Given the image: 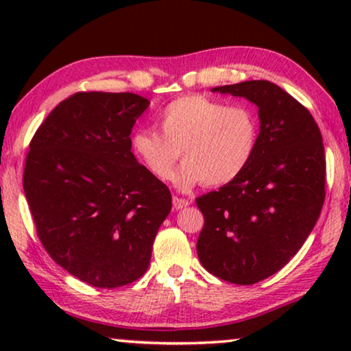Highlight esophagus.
Instances as JSON below:
<instances>
[{"label": "esophagus", "instance_id": "1", "mask_svg": "<svg viewBox=\"0 0 351 351\" xmlns=\"http://www.w3.org/2000/svg\"><path fill=\"white\" fill-rule=\"evenodd\" d=\"M172 204H174L176 210H179V209L186 208V206H190L191 201L185 198H179V196H174V198H172Z\"/></svg>", "mask_w": 351, "mask_h": 351}]
</instances>
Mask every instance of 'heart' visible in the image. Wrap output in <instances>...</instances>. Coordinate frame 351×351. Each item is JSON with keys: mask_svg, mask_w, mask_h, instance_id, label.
<instances>
[{"mask_svg": "<svg viewBox=\"0 0 351 351\" xmlns=\"http://www.w3.org/2000/svg\"><path fill=\"white\" fill-rule=\"evenodd\" d=\"M160 134L137 131L131 148L143 167L161 182L174 177L179 153L184 166L180 189L230 184L256 155L261 124L251 105H227L208 95H184L167 104L156 118Z\"/></svg>", "mask_w": 351, "mask_h": 351, "instance_id": "heart-1", "label": "heart"}]
</instances>
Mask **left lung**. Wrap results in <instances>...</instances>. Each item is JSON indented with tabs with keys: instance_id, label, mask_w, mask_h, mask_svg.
Listing matches in <instances>:
<instances>
[{
	"instance_id": "1",
	"label": "left lung",
	"mask_w": 351,
	"mask_h": 351,
	"mask_svg": "<svg viewBox=\"0 0 351 351\" xmlns=\"http://www.w3.org/2000/svg\"><path fill=\"white\" fill-rule=\"evenodd\" d=\"M213 90L258 107L261 132L246 171L196 198L204 217L196 252L209 273L256 285L280 271L308 238L326 198V156L311 113L265 80Z\"/></svg>"
}]
</instances>
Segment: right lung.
<instances>
[{
    "label": "right lung",
    "instance_id": "add662e5",
    "mask_svg": "<svg viewBox=\"0 0 351 351\" xmlns=\"http://www.w3.org/2000/svg\"><path fill=\"white\" fill-rule=\"evenodd\" d=\"M148 104L132 93H76L40 124L25 158L23 191L43 247L100 289L147 271L172 208L169 189L131 152L134 123Z\"/></svg>",
    "mask_w": 351,
    "mask_h": 351
}]
</instances>
